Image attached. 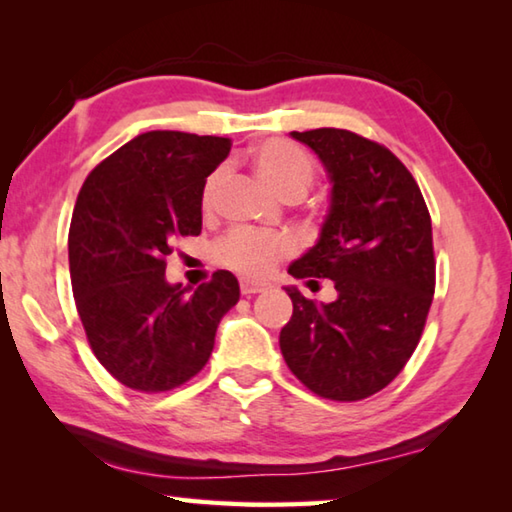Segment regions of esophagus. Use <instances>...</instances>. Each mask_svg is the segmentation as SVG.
Returning a JSON list of instances; mask_svg holds the SVG:
<instances>
[{
    "label": "esophagus",
    "mask_w": 512,
    "mask_h": 512,
    "mask_svg": "<svg viewBox=\"0 0 512 512\" xmlns=\"http://www.w3.org/2000/svg\"><path fill=\"white\" fill-rule=\"evenodd\" d=\"M239 289H241V296H250V293H262V291H266L268 287H266V284H259V282L241 280V284H239Z\"/></svg>",
    "instance_id": "esophagus-1"
}]
</instances>
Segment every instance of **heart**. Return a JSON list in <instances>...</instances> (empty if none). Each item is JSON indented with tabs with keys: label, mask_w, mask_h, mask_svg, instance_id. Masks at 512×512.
Returning <instances> with one entry per match:
<instances>
[{
	"label": "heart",
	"mask_w": 512,
	"mask_h": 512,
	"mask_svg": "<svg viewBox=\"0 0 512 512\" xmlns=\"http://www.w3.org/2000/svg\"><path fill=\"white\" fill-rule=\"evenodd\" d=\"M255 169L277 194L305 196L307 189L314 185L316 164L307 151L287 140H266L253 155ZM225 180V169H216L207 176L203 185V210H212L216 196L221 192ZM296 244L280 232H262L237 228L225 232L221 239L214 241L212 259L230 271L246 277H266L280 259L289 257Z\"/></svg>",
	"instance_id": "b5f03b06"
}]
</instances>
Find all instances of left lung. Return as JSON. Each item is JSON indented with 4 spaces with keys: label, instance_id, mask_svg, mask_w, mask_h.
I'll return each mask as SVG.
<instances>
[{
    "label": "left lung",
    "instance_id": "1",
    "mask_svg": "<svg viewBox=\"0 0 512 512\" xmlns=\"http://www.w3.org/2000/svg\"><path fill=\"white\" fill-rule=\"evenodd\" d=\"M325 164L332 205L314 248L289 266L334 282L316 305L296 287L280 332L289 370L311 393L359 402L400 375L420 343L436 291L431 216L411 171L384 144L343 128L291 133Z\"/></svg>",
    "mask_w": 512,
    "mask_h": 512
}]
</instances>
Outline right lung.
I'll list each match as a JSON object with an SVG mask.
<instances>
[{
    "label": "right lung",
    "instance_id": "add662e5",
    "mask_svg": "<svg viewBox=\"0 0 512 512\" xmlns=\"http://www.w3.org/2000/svg\"><path fill=\"white\" fill-rule=\"evenodd\" d=\"M232 140L137 135L90 171L69 225V275L94 357L119 384L164 393L203 370L216 327L239 302L230 271L194 291L164 280L178 237L203 228L205 178Z\"/></svg>",
    "mask_w": 512,
    "mask_h": 512
}]
</instances>
